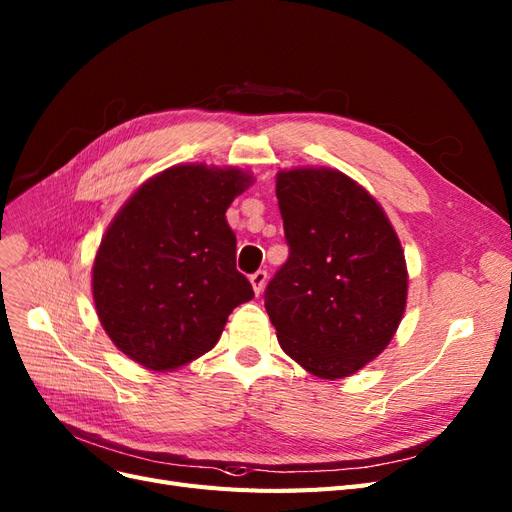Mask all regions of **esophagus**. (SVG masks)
<instances>
[{
    "label": "esophagus",
    "instance_id": "obj_1",
    "mask_svg": "<svg viewBox=\"0 0 512 512\" xmlns=\"http://www.w3.org/2000/svg\"><path fill=\"white\" fill-rule=\"evenodd\" d=\"M250 281H252V286H254V292L260 294L262 288H264V284H267V271L260 269V271L252 273V275H250Z\"/></svg>",
    "mask_w": 512,
    "mask_h": 512
}]
</instances>
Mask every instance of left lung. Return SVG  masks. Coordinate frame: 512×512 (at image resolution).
<instances>
[{"label": "left lung", "mask_w": 512, "mask_h": 512, "mask_svg": "<svg viewBox=\"0 0 512 512\" xmlns=\"http://www.w3.org/2000/svg\"><path fill=\"white\" fill-rule=\"evenodd\" d=\"M288 260L264 290L286 354L322 379L354 375L392 341L407 264L379 203L334 169L277 173Z\"/></svg>", "instance_id": "8db88e82"}]
</instances>
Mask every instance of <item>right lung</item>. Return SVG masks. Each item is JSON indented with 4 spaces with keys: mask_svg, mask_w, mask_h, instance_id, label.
Returning <instances> with one entry per match:
<instances>
[{
    "mask_svg": "<svg viewBox=\"0 0 512 512\" xmlns=\"http://www.w3.org/2000/svg\"><path fill=\"white\" fill-rule=\"evenodd\" d=\"M250 184L239 169L178 165L118 211L93 264V298L122 354L150 370L184 366L218 343L237 305L252 301L224 216Z\"/></svg>",
    "mask_w": 512,
    "mask_h": 512,
    "instance_id": "right-lung-1",
    "label": "right lung"
}]
</instances>
